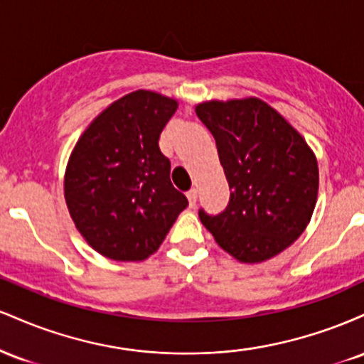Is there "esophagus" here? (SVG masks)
I'll use <instances>...</instances> for the list:
<instances>
[{
    "label": "esophagus",
    "mask_w": 364,
    "mask_h": 364,
    "mask_svg": "<svg viewBox=\"0 0 364 364\" xmlns=\"http://www.w3.org/2000/svg\"><path fill=\"white\" fill-rule=\"evenodd\" d=\"M186 198H188V203H190V207H195L196 200H198V191H196L195 188H191V190L186 193Z\"/></svg>",
    "instance_id": "34e87169"
}]
</instances>
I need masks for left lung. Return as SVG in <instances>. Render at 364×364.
Listing matches in <instances>:
<instances>
[{"instance_id": "left-lung-1", "label": "left lung", "mask_w": 364, "mask_h": 364, "mask_svg": "<svg viewBox=\"0 0 364 364\" xmlns=\"http://www.w3.org/2000/svg\"><path fill=\"white\" fill-rule=\"evenodd\" d=\"M196 116L214 136L229 183L228 207L198 215L215 241L240 262L269 260L310 223L318 164L303 136L260 99L203 102Z\"/></svg>"}]
</instances>
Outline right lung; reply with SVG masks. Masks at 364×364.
Instances as JSON below:
<instances>
[{
	"label": "right lung",
	"instance_id": "obj_1",
	"mask_svg": "<svg viewBox=\"0 0 364 364\" xmlns=\"http://www.w3.org/2000/svg\"><path fill=\"white\" fill-rule=\"evenodd\" d=\"M176 107L156 92H132L92 121L70 157V215L87 243L111 260H145L157 252L188 205L159 149Z\"/></svg>",
	"mask_w": 364,
	"mask_h": 364
}]
</instances>
